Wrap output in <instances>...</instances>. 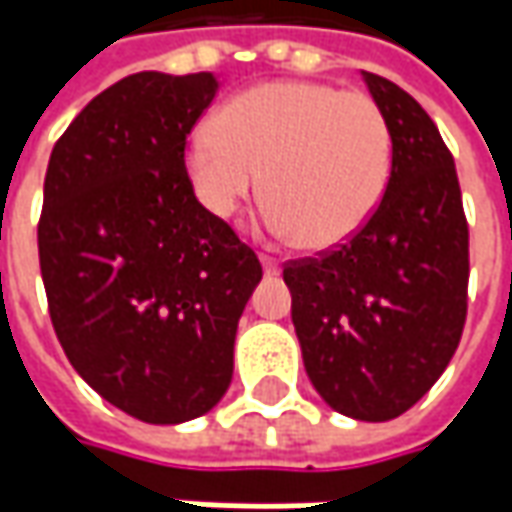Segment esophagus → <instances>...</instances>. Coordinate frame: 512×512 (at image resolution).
I'll use <instances>...</instances> for the list:
<instances>
[{
  "instance_id": "34e87169",
  "label": "esophagus",
  "mask_w": 512,
  "mask_h": 512,
  "mask_svg": "<svg viewBox=\"0 0 512 512\" xmlns=\"http://www.w3.org/2000/svg\"><path fill=\"white\" fill-rule=\"evenodd\" d=\"M262 265H265V273H279V262L273 253H262Z\"/></svg>"
}]
</instances>
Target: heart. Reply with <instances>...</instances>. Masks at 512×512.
Segmentation results:
<instances>
[{
	"label": "heart",
	"instance_id": "obj_1",
	"mask_svg": "<svg viewBox=\"0 0 512 512\" xmlns=\"http://www.w3.org/2000/svg\"><path fill=\"white\" fill-rule=\"evenodd\" d=\"M187 173L219 219L262 185L270 227L319 253L344 245L376 213L393 173V130L362 90L267 82L233 96L190 139Z\"/></svg>",
	"mask_w": 512,
	"mask_h": 512
}]
</instances>
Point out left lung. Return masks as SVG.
Returning a JSON list of instances; mask_svg holds the SVG:
<instances>
[{
    "mask_svg": "<svg viewBox=\"0 0 512 512\" xmlns=\"http://www.w3.org/2000/svg\"><path fill=\"white\" fill-rule=\"evenodd\" d=\"M364 82L393 130L382 202L344 245L290 259L282 273L319 396L344 416L387 422L422 399L459 347L470 233L436 122L390 79Z\"/></svg>",
    "mask_w": 512,
    "mask_h": 512,
    "instance_id": "1",
    "label": "left lung"
}]
</instances>
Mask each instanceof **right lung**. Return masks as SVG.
Here are the masks:
<instances>
[{
    "instance_id": "obj_1",
    "label": "right lung",
    "mask_w": 512,
    "mask_h": 512,
    "mask_svg": "<svg viewBox=\"0 0 512 512\" xmlns=\"http://www.w3.org/2000/svg\"><path fill=\"white\" fill-rule=\"evenodd\" d=\"M216 90L213 73L125 76L70 122L45 173L36 236L56 339L102 399L150 424L196 419L225 396L262 279L185 168Z\"/></svg>"
}]
</instances>
